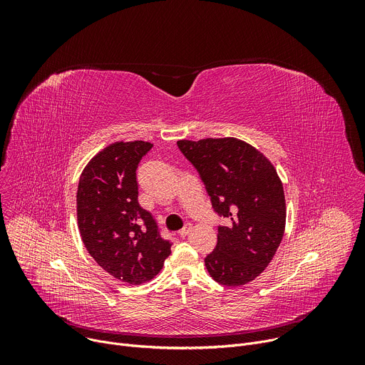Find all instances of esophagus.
Segmentation results:
<instances>
[{
  "label": "esophagus",
  "instance_id": "34e87169",
  "mask_svg": "<svg viewBox=\"0 0 365 365\" xmlns=\"http://www.w3.org/2000/svg\"><path fill=\"white\" fill-rule=\"evenodd\" d=\"M190 231H192V225H190V224H186V225L179 231V235H180V237H186Z\"/></svg>",
  "mask_w": 365,
  "mask_h": 365
}]
</instances>
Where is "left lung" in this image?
<instances>
[{"mask_svg":"<svg viewBox=\"0 0 365 365\" xmlns=\"http://www.w3.org/2000/svg\"><path fill=\"white\" fill-rule=\"evenodd\" d=\"M178 147L197 170L214 211L231 220L218 227L217 247L205 258L207 273L224 286L250 283L269 266L284 234L286 200L274 166L234 137L179 140Z\"/></svg>","mask_w":365,"mask_h":365,"instance_id":"8db88e82","label":"left lung"}]
</instances>
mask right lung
I'll list each match as a JSON object with an SVG mask.
<instances>
[{"mask_svg":"<svg viewBox=\"0 0 365 365\" xmlns=\"http://www.w3.org/2000/svg\"><path fill=\"white\" fill-rule=\"evenodd\" d=\"M151 147L141 140L107 145L86 165L78 185L82 241L103 270L127 284L151 280L172 252V244L138 203L135 170Z\"/></svg>","mask_w":365,"mask_h":365,"instance_id":"obj_1","label":"right lung"}]
</instances>
